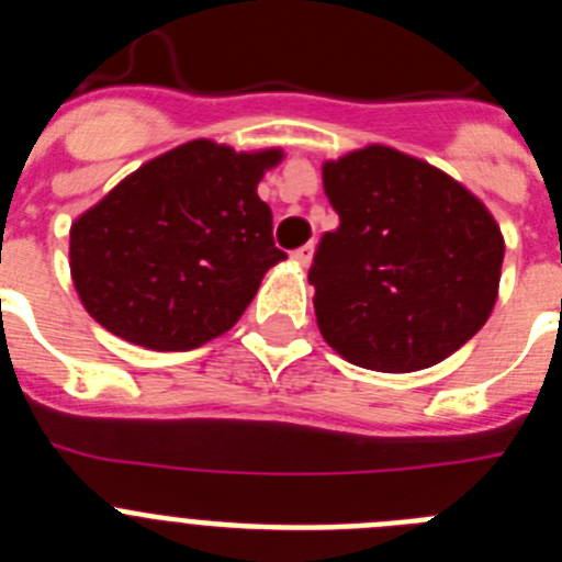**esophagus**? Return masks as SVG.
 <instances>
[{
	"mask_svg": "<svg viewBox=\"0 0 562 562\" xmlns=\"http://www.w3.org/2000/svg\"><path fill=\"white\" fill-rule=\"evenodd\" d=\"M312 252H315V245H304L297 247V250H292V258H295V265H310L312 261Z\"/></svg>",
	"mask_w": 562,
	"mask_h": 562,
	"instance_id": "34e87169",
	"label": "esophagus"
}]
</instances>
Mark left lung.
Here are the masks:
<instances>
[{"label":"left lung","instance_id":"left-lung-1","mask_svg":"<svg viewBox=\"0 0 562 562\" xmlns=\"http://www.w3.org/2000/svg\"><path fill=\"white\" fill-rule=\"evenodd\" d=\"M340 227L310 267L321 335L360 369H430L493 312L504 238L473 193L408 154L369 146L324 166Z\"/></svg>","mask_w":562,"mask_h":562}]
</instances>
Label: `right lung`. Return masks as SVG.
<instances>
[{"label": "right lung", "instance_id": "1", "mask_svg": "<svg viewBox=\"0 0 562 562\" xmlns=\"http://www.w3.org/2000/svg\"><path fill=\"white\" fill-rule=\"evenodd\" d=\"M281 151L193 140L126 177L69 231V267L103 329L188 351L236 324L281 258L256 186Z\"/></svg>", "mask_w": 562, "mask_h": 562}]
</instances>
